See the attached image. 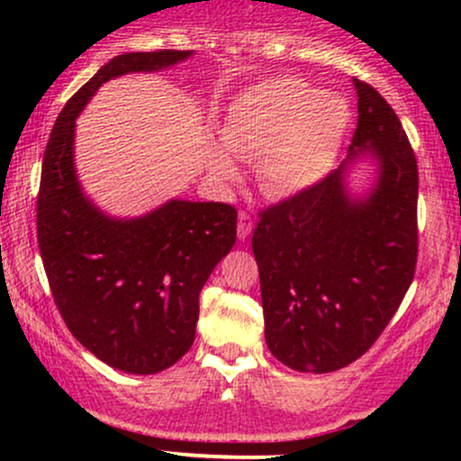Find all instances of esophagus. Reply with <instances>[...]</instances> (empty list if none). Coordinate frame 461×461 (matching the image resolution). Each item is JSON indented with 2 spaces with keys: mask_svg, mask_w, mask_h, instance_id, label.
<instances>
[{
  "mask_svg": "<svg viewBox=\"0 0 461 461\" xmlns=\"http://www.w3.org/2000/svg\"><path fill=\"white\" fill-rule=\"evenodd\" d=\"M251 231H253V219H251V216H249L247 212L238 214V238H240V240H245V238H249Z\"/></svg>",
  "mask_w": 461,
  "mask_h": 461,
  "instance_id": "1",
  "label": "esophagus"
}]
</instances>
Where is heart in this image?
<instances>
[{
    "label": "heart",
    "instance_id": "1",
    "mask_svg": "<svg viewBox=\"0 0 461 461\" xmlns=\"http://www.w3.org/2000/svg\"><path fill=\"white\" fill-rule=\"evenodd\" d=\"M351 108L342 95L312 91L299 77H271L242 91L219 128L222 149L208 153V168L221 184L238 177L232 156L256 158L260 186L288 197L319 184L330 173L345 140Z\"/></svg>",
    "mask_w": 461,
    "mask_h": 461
}]
</instances>
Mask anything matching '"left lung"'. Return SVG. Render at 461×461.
Wrapping results in <instances>:
<instances>
[{"instance_id": "8db88e82", "label": "left lung", "mask_w": 461, "mask_h": 461, "mask_svg": "<svg viewBox=\"0 0 461 461\" xmlns=\"http://www.w3.org/2000/svg\"><path fill=\"white\" fill-rule=\"evenodd\" d=\"M353 86L357 128L347 160L262 212L251 238L267 347L299 373H331L364 356L414 279V151L382 95L359 79ZM362 161L374 177L353 191L350 173Z\"/></svg>"}]
</instances>
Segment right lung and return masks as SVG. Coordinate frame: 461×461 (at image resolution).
Instances as JSON below:
<instances>
[{"instance_id": "add662e5", "label": "right lung", "mask_w": 461, "mask_h": 461, "mask_svg": "<svg viewBox=\"0 0 461 461\" xmlns=\"http://www.w3.org/2000/svg\"><path fill=\"white\" fill-rule=\"evenodd\" d=\"M193 51L113 58L68 99L43 156L36 234L51 294L73 336L130 375L173 366L194 342L199 293L236 242V210L168 199L140 216L104 212L76 171V121L108 79L156 73Z\"/></svg>"}]
</instances>
